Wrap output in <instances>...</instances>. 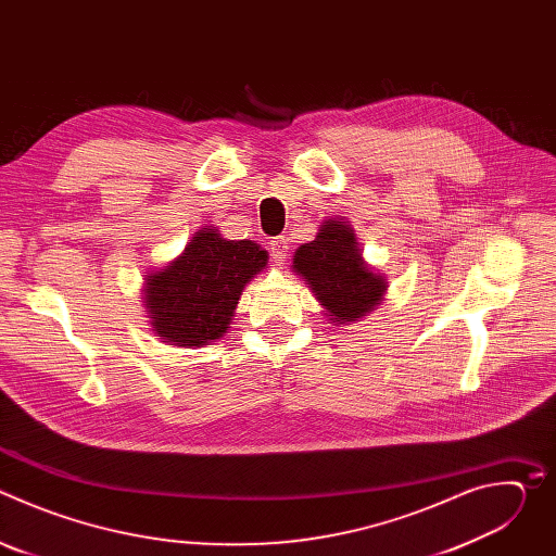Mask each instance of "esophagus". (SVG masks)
I'll return each mask as SVG.
<instances>
[{"label":"esophagus","mask_w":556,"mask_h":556,"mask_svg":"<svg viewBox=\"0 0 556 556\" xmlns=\"http://www.w3.org/2000/svg\"><path fill=\"white\" fill-rule=\"evenodd\" d=\"M270 253H273V260L275 262H286L288 260V253H290V240L288 237H275V240L270 242Z\"/></svg>","instance_id":"1"}]
</instances>
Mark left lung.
Masks as SVG:
<instances>
[{
    "instance_id": "1",
    "label": "left lung",
    "mask_w": 556,
    "mask_h": 556,
    "mask_svg": "<svg viewBox=\"0 0 556 556\" xmlns=\"http://www.w3.org/2000/svg\"><path fill=\"white\" fill-rule=\"evenodd\" d=\"M292 268L309 283L330 321L341 326L371 312L387 290V279L363 262L352 226L339 219L324 222L319 235L296 249Z\"/></svg>"
}]
</instances>
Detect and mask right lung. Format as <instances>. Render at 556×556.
Listing matches in <instances>:
<instances>
[{
  "label": "right lung",
  "instance_id": "obj_1",
  "mask_svg": "<svg viewBox=\"0 0 556 556\" xmlns=\"http://www.w3.org/2000/svg\"><path fill=\"white\" fill-rule=\"evenodd\" d=\"M251 240H224L215 226L195 232L185 253L144 279V307L163 343L202 348L230 326L244 286L266 268Z\"/></svg>",
  "mask_w": 556,
  "mask_h": 556
}]
</instances>
